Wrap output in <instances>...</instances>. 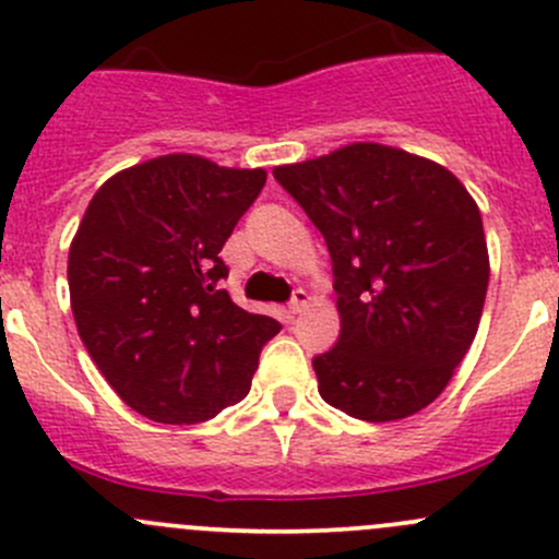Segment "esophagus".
<instances>
[{"instance_id":"esophagus-1","label":"esophagus","mask_w":559,"mask_h":559,"mask_svg":"<svg viewBox=\"0 0 559 559\" xmlns=\"http://www.w3.org/2000/svg\"><path fill=\"white\" fill-rule=\"evenodd\" d=\"M308 306H311V295H308L306 289H295V295H292V302H289V311L302 313Z\"/></svg>"}]
</instances>
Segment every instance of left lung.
I'll list each match as a JSON object with an SVG mask.
<instances>
[{
	"label": "left lung",
	"instance_id": "left-lung-1",
	"mask_svg": "<svg viewBox=\"0 0 559 559\" xmlns=\"http://www.w3.org/2000/svg\"><path fill=\"white\" fill-rule=\"evenodd\" d=\"M273 175L332 257L341 337L313 359L319 394L362 421L427 408L481 321L489 253L476 200L438 162L381 143Z\"/></svg>",
	"mask_w": 559,
	"mask_h": 559
}]
</instances>
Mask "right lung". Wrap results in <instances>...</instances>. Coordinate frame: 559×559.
I'll list each match as a JSON object with an SVG mask.
<instances>
[{
	"label": "right lung",
	"instance_id": "right-lung-1",
	"mask_svg": "<svg viewBox=\"0 0 559 559\" xmlns=\"http://www.w3.org/2000/svg\"><path fill=\"white\" fill-rule=\"evenodd\" d=\"M267 173L167 154L107 178L67 259L78 335L118 397L162 425H197L251 389L281 324L218 281L235 224Z\"/></svg>",
	"mask_w": 559,
	"mask_h": 559
}]
</instances>
